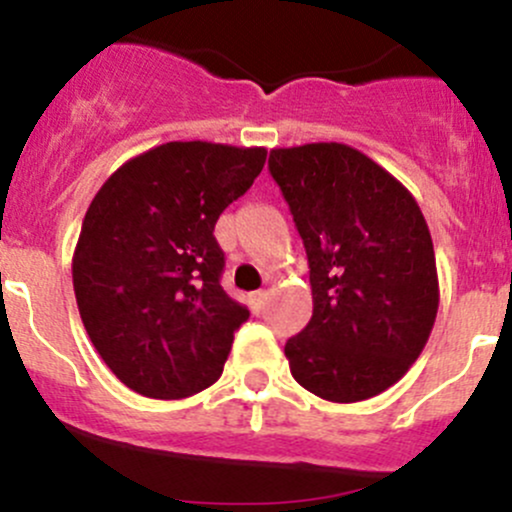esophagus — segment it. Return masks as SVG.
<instances>
[{
	"label": "esophagus",
	"instance_id": "obj_1",
	"mask_svg": "<svg viewBox=\"0 0 512 512\" xmlns=\"http://www.w3.org/2000/svg\"><path fill=\"white\" fill-rule=\"evenodd\" d=\"M265 302H267V292H262V289H260V292L250 294V309L255 314H260L262 309H265Z\"/></svg>",
	"mask_w": 512,
	"mask_h": 512
}]
</instances>
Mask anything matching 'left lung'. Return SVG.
<instances>
[{
    "label": "left lung",
    "instance_id": "left-lung-1",
    "mask_svg": "<svg viewBox=\"0 0 512 512\" xmlns=\"http://www.w3.org/2000/svg\"><path fill=\"white\" fill-rule=\"evenodd\" d=\"M270 173L307 250L314 302L285 344L289 371L319 399H371L411 369L436 322V255L421 208L344 143L275 148Z\"/></svg>",
    "mask_w": 512,
    "mask_h": 512
}]
</instances>
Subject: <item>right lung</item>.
<instances>
[{
  "instance_id": "1",
  "label": "right lung",
  "mask_w": 512,
  "mask_h": 512,
  "mask_svg": "<svg viewBox=\"0 0 512 512\" xmlns=\"http://www.w3.org/2000/svg\"><path fill=\"white\" fill-rule=\"evenodd\" d=\"M265 158L170 141L126 160L91 200L71 262L76 304L96 352L136 394L185 399L223 374L250 312L220 287L213 230Z\"/></svg>"
}]
</instances>
